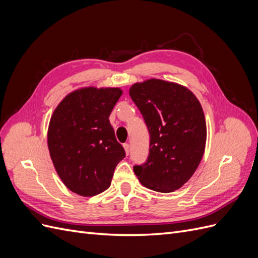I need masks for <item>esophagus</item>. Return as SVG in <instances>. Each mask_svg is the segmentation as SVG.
I'll list each match as a JSON object with an SVG mask.
<instances>
[{"label":"esophagus","mask_w":258,"mask_h":258,"mask_svg":"<svg viewBox=\"0 0 258 258\" xmlns=\"http://www.w3.org/2000/svg\"><path fill=\"white\" fill-rule=\"evenodd\" d=\"M123 148H124V151H126V154L128 155L130 153V145L128 143H124Z\"/></svg>","instance_id":"esophagus-1"}]
</instances>
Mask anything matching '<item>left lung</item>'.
Returning a JSON list of instances; mask_svg holds the SVG:
<instances>
[{
  "instance_id": "obj_1",
  "label": "left lung",
  "mask_w": 258,
  "mask_h": 258,
  "mask_svg": "<svg viewBox=\"0 0 258 258\" xmlns=\"http://www.w3.org/2000/svg\"><path fill=\"white\" fill-rule=\"evenodd\" d=\"M129 95L150 134L147 159L134 167L136 175L156 191L178 189L205 153L207 127L198 99L181 85L154 79L135 84Z\"/></svg>"
}]
</instances>
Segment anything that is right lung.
Masks as SVG:
<instances>
[{"instance_id": "1", "label": "right lung", "mask_w": 258, "mask_h": 258, "mask_svg": "<svg viewBox=\"0 0 258 258\" xmlns=\"http://www.w3.org/2000/svg\"><path fill=\"white\" fill-rule=\"evenodd\" d=\"M118 88H84L68 95L48 128L51 160L62 182L81 196H96L111 185L126 156L108 117L120 98Z\"/></svg>"}]
</instances>
